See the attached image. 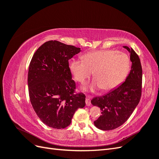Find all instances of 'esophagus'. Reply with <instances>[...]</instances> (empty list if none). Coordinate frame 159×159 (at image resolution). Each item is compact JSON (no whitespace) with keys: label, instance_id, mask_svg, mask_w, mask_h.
<instances>
[{"label":"esophagus","instance_id":"obj_1","mask_svg":"<svg viewBox=\"0 0 159 159\" xmlns=\"http://www.w3.org/2000/svg\"><path fill=\"white\" fill-rule=\"evenodd\" d=\"M91 97L89 95H88L87 97H86V99H85V103H86V105L87 106H89V105H91Z\"/></svg>","mask_w":159,"mask_h":159}]
</instances>
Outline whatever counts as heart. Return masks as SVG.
<instances>
[{"instance_id":"b5f03b06","label":"heart","mask_w":159,"mask_h":159,"mask_svg":"<svg viewBox=\"0 0 159 159\" xmlns=\"http://www.w3.org/2000/svg\"><path fill=\"white\" fill-rule=\"evenodd\" d=\"M81 60L70 61L69 68L80 83H84L93 72L95 80L89 88L91 90L101 88L107 91L117 88L125 80L131 68L128 56L115 50L89 52Z\"/></svg>"}]
</instances>
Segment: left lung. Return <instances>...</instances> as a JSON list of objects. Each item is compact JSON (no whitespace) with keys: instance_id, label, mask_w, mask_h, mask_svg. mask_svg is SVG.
<instances>
[{"instance_id":"obj_1","label":"left lung","mask_w":159,"mask_h":159,"mask_svg":"<svg viewBox=\"0 0 159 159\" xmlns=\"http://www.w3.org/2000/svg\"><path fill=\"white\" fill-rule=\"evenodd\" d=\"M130 53L131 70L125 81L118 88L91 103L102 110V115L94 121L96 127L103 131L116 129L127 121L141 99L143 71L140 58L133 48L123 46Z\"/></svg>"}]
</instances>
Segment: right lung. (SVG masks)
Returning <instances> with one entry per match:
<instances>
[{
	"mask_svg": "<svg viewBox=\"0 0 159 159\" xmlns=\"http://www.w3.org/2000/svg\"><path fill=\"white\" fill-rule=\"evenodd\" d=\"M80 48L56 40L45 42L34 54L28 74L29 97L41 121L50 127L69 126L75 111L85 106V95L75 92L69 61Z\"/></svg>",
	"mask_w": 159,
	"mask_h": 159,
	"instance_id": "1",
	"label": "right lung"
}]
</instances>
